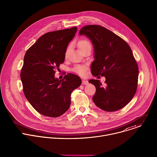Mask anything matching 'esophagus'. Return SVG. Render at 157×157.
Wrapping results in <instances>:
<instances>
[{
    "mask_svg": "<svg viewBox=\"0 0 157 157\" xmlns=\"http://www.w3.org/2000/svg\"><path fill=\"white\" fill-rule=\"evenodd\" d=\"M88 84V81L85 80V79H82V84Z\"/></svg>",
    "mask_w": 157,
    "mask_h": 157,
    "instance_id": "1",
    "label": "esophagus"
}]
</instances>
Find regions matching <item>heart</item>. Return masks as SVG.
<instances>
[{
	"instance_id": "b5f03b06",
	"label": "heart",
	"mask_w": 157,
	"mask_h": 157,
	"mask_svg": "<svg viewBox=\"0 0 157 157\" xmlns=\"http://www.w3.org/2000/svg\"><path fill=\"white\" fill-rule=\"evenodd\" d=\"M78 47L79 50L82 52L89 47H91V44L87 40H81L78 41ZM70 50V46H68L66 50L65 55L66 56ZM87 70V66L86 64H76L72 68V71L81 76H83L86 74Z\"/></svg>"
}]
</instances>
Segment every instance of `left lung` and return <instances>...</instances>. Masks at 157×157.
<instances>
[{"mask_svg":"<svg viewBox=\"0 0 157 157\" xmlns=\"http://www.w3.org/2000/svg\"><path fill=\"white\" fill-rule=\"evenodd\" d=\"M79 35L87 36L93 44L92 75L105 78V86L99 80L89 81L96 89L93 102L107 112L123 108L135 95L138 84V65L130 46L113 32L98 25L83 27Z\"/></svg>","mask_w":157,"mask_h":157,"instance_id":"1","label":"left lung"}]
</instances>
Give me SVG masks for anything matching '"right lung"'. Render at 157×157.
<instances>
[{
	"label": "right lung",
	"mask_w": 157,
	"mask_h": 157,
	"mask_svg": "<svg viewBox=\"0 0 157 157\" xmlns=\"http://www.w3.org/2000/svg\"><path fill=\"white\" fill-rule=\"evenodd\" d=\"M76 32L77 27H74L48 32L25 55L20 72L24 93L32 107L43 116L57 117L65 113L71 104V93L81 84V78L71 73L61 80L55 78Z\"/></svg>",
	"instance_id": "obj_1"
}]
</instances>
